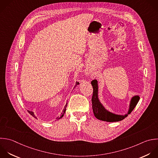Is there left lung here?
<instances>
[{
  "label": "left lung",
  "mask_w": 158,
  "mask_h": 158,
  "mask_svg": "<svg viewBox=\"0 0 158 158\" xmlns=\"http://www.w3.org/2000/svg\"><path fill=\"white\" fill-rule=\"evenodd\" d=\"M91 83L93 88V96L91 98L94 116L99 120L109 122L120 121L124 119L128 115V114H130L131 113V112L134 109L135 107L136 106L138 102L139 101V97L138 96H135L132 98L128 114H126L125 115H116V114H112L106 110V109L102 106V105L101 104V102L98 99V87L97 80H94L91 82Z\"/></svg>",
  "instance_id": "left-lung-1"
}]
</instances>
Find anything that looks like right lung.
Returning <instances> with one entry per match:
<instances>
[{"label": "right lung", "instance_id": "1", "mask_svg": "<svg viewBox=\"0 0 158 158\" xmlns=\"http://www.w3.org/2000/svg\"><path fill=\"white\" fill-rule=\"evenodd\" d=\"M79 84V83L78 82H77L76 83V85H78ZM67 104L65 105V107H64V110H63V111H62V114H61V115L60 116V117H58L57 118V120H59V119H60V118H61L63 116H64V113L65 112V110H66V107H67ZM28 112L33 116V117H35V118H36V117H35V114H34V113L32 112V111H30V110H28Z\"/></svg>", "mask_w": 158, "mask_h": 158}]
</instances>
